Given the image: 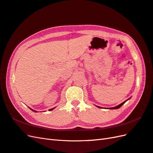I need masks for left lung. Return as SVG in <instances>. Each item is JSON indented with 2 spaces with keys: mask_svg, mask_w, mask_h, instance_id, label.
<instances>
[{
  "mask_svg": "<svg viewBox=\"0 0 153 153\" xmlns=\"http://www.w3.org/2000/svg\"><path fill=\"white\" fill-rule=\"evenodd\" d=\"M128 100H126V101H124V102H123V103H121V104H119V105H118V106H115V107H113V108H108V109H118V108H120L122 106H123V104L126 102V101H128ZM98 108H101V107H99V106H97Z\"/></svg>",
  "mask_w": 153,
  "mask_h": 153,
  "instance_id": "obj_1",
  "label": "left lung"
}]
</instances>
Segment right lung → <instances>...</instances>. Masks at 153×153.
<instances>
[{
  "label": "right lung",
  "mask_w": 153,
  "mask_h": 153,
  "mask_svg": "<svg viewBox=\"0 0 153 153\" xmlns=\"http://www.w3.org/2000/svg\"><path fill=\"white\" fill-rule=\"evenodd\" d=\"M53 109H54V108H51V109H50V110H49V111H51V110H53ZM30 110H31L32 111H35V112H37L36 111H34V110H32V109H31V108H30Z\"/></svg>",
  "instance_id": "add662e5"
}]
</instances>
